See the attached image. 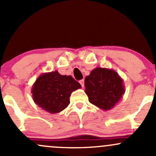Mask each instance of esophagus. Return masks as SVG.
<instances>
[{"label":"esophagus","mask_w":156,"mask_h":156,"mask_svg":"<svg viewBox=\"0 0 156 156\" xmlns=\"http://www.w3.org/2000/svg\"><path fill=\"white\" fill-rule=\"evenodd\" d=\"M79 83H81V85L82 87H84V80H81V81H79Z\"/></svg>","instance_id":"1"}]
</instances>
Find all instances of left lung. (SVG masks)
<instances>
[{
	"instance_id": "1",
	"label": "left lung",
	"mask_w": 156,
	"mask_h": 156,
	"mask_svg": "<svg viewBox=\"0 0 156 156\" xmlns=\"http://www.w3.org/2000/svg\"><path fill=\"white\" fill-rule=\"evenodd\" d=\"M89 101L103 110L113 108L125 92L122 78L113 69L96 67L85 78Z\"/></svg>"
}]
</instances>
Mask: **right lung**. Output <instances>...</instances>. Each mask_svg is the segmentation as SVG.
<instances>
[{
  "label": "right lung",
  "mask_w": 156,
  "mask_h": 156,
  "mask_svg": "<svg viewBox=\"0 0 156 156\" xmlns=\"http://www.w3.org/2000/svg\"><path fill=\"white\" fill-rule=\"evenodd\" d=\"M81 86L71 75H62L56 70L43 73L32 85L34 102L49 113H58L69 104L72 92Z\"/></svg>",
  "instance_id": "right-lung-1"
}]
</instances>
